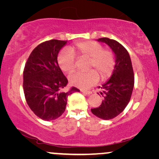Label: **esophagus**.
Segmentation results:
<instances>
[{"mask_svg": "<svg viewBox=\"0 0 159 159\" xmlns=\"http://www.w3.org/2000/svg\"><path fill=\"white\" fill-rule=\"evenodd\" d=\"M81 92L84 93V94H86V95H91V94H92V93H93L92 92H91V91L84 90H81Z\"/></svg>", "mask_w": 159, "mask_h": 159, "instance_id": "esophagus-1", "label": "esophagus"}]
</instances>
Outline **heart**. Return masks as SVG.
<instances>
[{
    "mask_svg": "<svg viewBox=\"0 0 159 159\" xmlns=\"http://www.w3.org/2000/svg\"><path fill=\"white\" fill-rule=\"evenodd\" d=\"M88 58V69L93 68L102 79L109 75L114 64L113 53L109 50L103 49L100 43L95 41L78 43L75 46L63 51L58 57L60 68L64 72H70L75 69V55ZM69 80L74 85L80 88H88L94 85L98 77L93 70L86 72L71 73Z\"/></svg>",
    "mask_w": 159,
    "mask_h": 159,
    "instance_id": "obj_1",
    "label": "heart"
}]
</instances>
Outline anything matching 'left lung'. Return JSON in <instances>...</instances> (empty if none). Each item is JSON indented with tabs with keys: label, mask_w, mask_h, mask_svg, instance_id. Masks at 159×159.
I'll use <instances>...</instances> for the list:
<instances>
[{
	"label": "left lung",
	"mask_w": 159,
	"mask_h": 159,
	"mask_svg": "<svg viewBox=\"0 0 159 159\" xmlns=\"http://www.w3.org/2000/svg\"><path fill=\"white\" fill-rule=\"evenodd\" d=\"M96 40L106 43L111 49L115 65L111 77L99 87L103 96L101 105L91 111L100 119L109 120L120 114L129 102L134 88V72L129 54L122 45L107 38Z\"/></svg>",
	"instance_id": "1"
}]
</instances>
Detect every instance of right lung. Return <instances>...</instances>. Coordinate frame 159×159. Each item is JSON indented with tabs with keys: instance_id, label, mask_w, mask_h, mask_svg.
Wrapping results in <instances>:
<instances>
[{
	"instance_id": "add662e5",
	"label": "right lung",
	"mask_w": 159,
	"mask_h": 159,
	"mask_svg": "<svg viewBox=\"0 0 159 159\" xmlns=\"http://www.w3.org/2000/svg\"><path fill=\"white\" fill-rule=\"evenodd\" d=\"M67 40H51L38 45L28 58L23 73V88L27 103L34 114L44 121L58 119L65 111L68 95L79 89L68 84L57 57Z\"/></svg>"
}]
</instances>
